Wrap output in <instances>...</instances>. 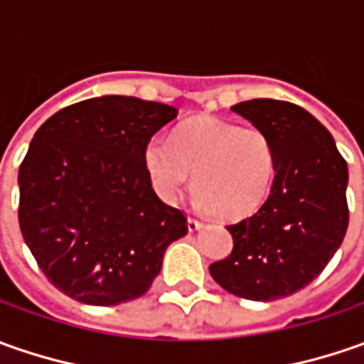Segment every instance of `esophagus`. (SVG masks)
Instances as JSON below:
<instances>
[{
  "label": "esophagus",
  "mask_w": 364,
  "mask_h": 364,
  "mask_svg": "<svg viewBox=\"0 0 364 364\" xmlns=\"http://www.w3.org/2000/svg\"><path fill=\"white\" fill-rule=\"evenodd\" d=\"M200 227H203V220H198V218H194V217H188V231L190 232L198 231Z\"/></svg>",
  "instance_id": "1"
}]
</instances>
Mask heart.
<instances>
[{"mask_svg": "<svg viewBox=\"0 0 364 364\" xmlns=\"http://www.w3.org/2000/svg\"><path fill=\"white\" fill-rule=\"evenodd\" d=\"M144 161L166 203H176L194 174L196 204L227 220L257 210L275 176V147L267 133L213 117L184 123L174 139L151 137Z\"/></svg>", "mask_w": 364, "mask_h": 364, "instance_id": "heart-1", "label": "heart"}]
</instances>
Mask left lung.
<instances>
[{
  "instance_id": "8db88e82",
  "label": "left lung",
  "mask_w": 364,
  "mask_h": 364,
  "mask_svg": "<svg viewBox=\"0 0 364 364\" xmlns=\"http://www.w3.org/2000/svg\"><path fill=\"white\" fill-rule=\"evenodd\" d=\"M269 135L272 190L257 213L227 229L229 257L210 265L218 286L245 300L272 301L316 279L348 227V168L330 132L306 109L275 99L231 107Z\"/></svg>"
}]
</instances>
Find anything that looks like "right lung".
<instances>
[{
	"label": "right lung",
	"mask_w": 364,
	"mask_h": 364,
	"mask_svg": "<svg viewBox=\"0 0 364 364\" xmlns=\"http://www.w3.org/2000/svg\"><path fill=\"white\" fill-rule=\"evenodd\" d=\"M178 109L107 95L54 113L21 161L20 229L40 269L73 300L117 306L144 296L182 210L151 188L144 151Z\"/></svg>",
	"instance_id": "obj_1"
}]
</instances>
